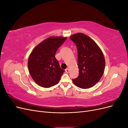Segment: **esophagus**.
Here are the masks:
<instances>
[{"mask_svg":"<svg viewBox=\"0 0 128 128\" xmlns=\"http://www.w3.org/2000/svg\"><path fill=\"white\" fill-rule=\"evenodd\" d=\"M65 72H66L67 73H68L69 72V69L68 68H67V69H66V70H65Z\"/></svg>","mask_w":128,"mask_h":128,"instance_id":"esophagus-1","label":"esophagus"}]
</instances>
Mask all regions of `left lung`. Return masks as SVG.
I'll return each instance as SVG.
<instances>
[{
	"label": "left lung",
	"mask_w": 128,
	"mask_h": 128,
	"mask_svg": "<svg viewBox=\"0 0 128 128\" xmlns=\"http://www.w3.org/2000/svg\"><path fill=\"white\" fill-rule=\"evenodd\" d=\"M70 39L76 45L79 69L78 76L72 82L81 88H91L104 74L105 60L103 53L97 44L84 34H74Z\"/></svg>",
	"instance_id": "left-lung-1"
}]
</instances>
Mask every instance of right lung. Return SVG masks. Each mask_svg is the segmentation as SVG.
<instances>
[{"label": "right lung", "mask_w": 128, "mask_h": 128, "mask_svg": "<svg viewBox=\"0 0 128 128\" xmlns=\"http://www.w3.org/2000/svg\"><path fill=\"white\" fill-rule=\"evenodd\" d=\"M67 38L50 37L35 47L29 57L30 74L38 85L50 88L56 84L64 72L60 67L55 54Z\"/></svg>", "instance_id": "obj_1"}]
</instances>
